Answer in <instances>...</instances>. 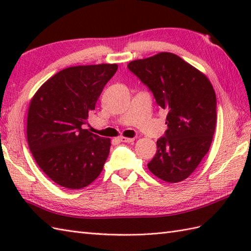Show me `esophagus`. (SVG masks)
<instances>
[{"label":"esophagus","mask_w":251,"mask_h":251,"mask_svg":"<svg viewBox=\"0 0 251 251\" xmlns=\"http://www.w3.org/2000/svg\"><path fill=\"white\" fill-rule=\"evenodd\" d=\"M120 140H121L122 142H127V143H129V142H132V141H134L135 139H134V138H127V137H121V138H120Z\"/></svg>","instance_id":"1"}]
</instances>
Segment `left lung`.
I'll use <instances>...</instances> for the list:
<instances>
[{"label":"left lung","mask_w":251,"mask_h":251,"mask_svg":"<svg viewBox=\"0 0 251 251\" xmlns=\"http://www.w3.org/2000/svg\"><path fill=\"white\" fill-rule=\"evenodd\" d=\"M127 67L168 111V128L156 141V154L148 168L166 182L186 179L209 151L215 134L214 87L205 74L172 52L134 60Z\"/></svg>","instance_id":"obj_1"}]
</instances>
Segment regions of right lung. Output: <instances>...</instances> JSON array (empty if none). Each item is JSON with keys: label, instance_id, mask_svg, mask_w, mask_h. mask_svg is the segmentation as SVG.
<instances>
[{"label": "right lung", "instance_id": "1", "mask_svg": "<svg viewBox=\"0 0 251 251\" xmlns=\"http://www.w3.org/2000/svg\"><path fill=\"white\" fill-rule=\"evenodd\" d=\"M116 70L115 63L63 69L47 79L30 101V151L47 177L63 188H85L102 172L111 140L82 125Z\"/></svg>", "mask_w": 251, "mask_h": 251}]
</instances>
